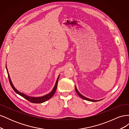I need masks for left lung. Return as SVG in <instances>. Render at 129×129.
<instances>
[{
	"mask_svg": "<svg viewBox=\"0 0 129 129\" xmlns=\"http://www.w3.org/2000/svg\"><path fill=\"white\" fill-rule=\"evenodd\" d=\"M75 90H76V92L77 93V95H79L80 97H81L82 99H84V100H87V101H91V102H97V101H101V100H90V99L87 98V97H84V96H83L82 95H81V93L79 92V91L77 90L76 86H75Z\"/></svg>",
	"mask_w": 129,
	"mask_h": 129,
	"instance_id": "8db88e82",
	"label": "left lung"
}]
</instances>
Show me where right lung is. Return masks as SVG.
Instances as JSON below:
<instances>
[{"mask_svg": "<svg viewBox=\"0 0 129 129\" xmlns=\"http://www.w3.org/2000/svg\"><path fill=\"white\" fill-rule=\"evenodd\" d=\"M6 70H7V74H8V77H9V81H10V83L11 85L12 88V89L14 90V91L16 92L17 93H18V94H19V95H20L21 96H22V97H24V98L26 100H27V101H29L31 103H43L44 102H46V101L48 100L49 99H50L51 97L54 95V93H55V91H56V88H57V83H58V77H59V76L58 77L57 79L56 80V84L55 85V86H54L53 90L50 92L49 93H48V94L46 95H45L44 96H42V97H30V96H27L25 94H24V93H22L20 92H19V91H18L15 88V87L13 86V85L12 84V83L11 82V79L10 77V75L9 74V73H8V71H7V69L6 68Z\"/></svg>", "mask_w": 129, "mask_h": 129, "instance_id": "add662e5", "label": "right lung"}]
</instances>
